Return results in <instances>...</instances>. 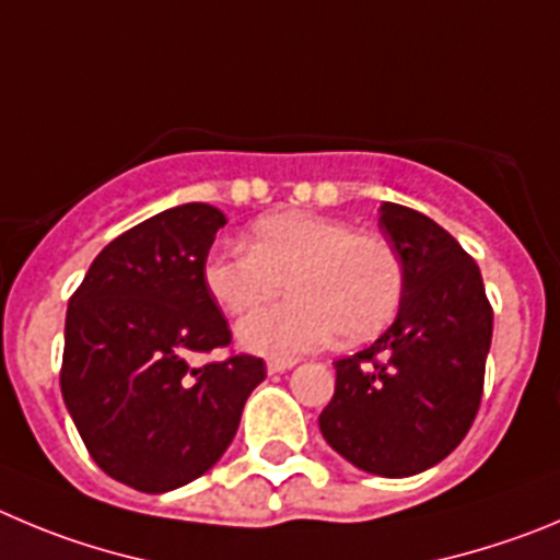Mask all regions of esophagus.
I'll use <instances>...</instances> for the list:
<instances>
[{
    "label": "esophagus",
    "mask_w": 560,
    "mask_h": 560,
    "mask_svg": "<svg viewBox=\"0 0 560 560\" xmlns=\"http://www.w3.org/2000/svg\"><path fill=\"white\" fill-rule=\"evenodd\" d=\"M298 364V359H268V373L270 375H279V373H287V370H292Z\"/></svg>",
    "instance_id": "esophagus-1"
}]
</instances>
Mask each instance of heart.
<instances>
[{
	"label": "heart",
	"mask_w": 560,
	"mask_h": 560,
	"mask_svg": "<svg viewBox=\"0 0 560 560\" xmlns=\"http://www.w3.org/2000/svg\"><path fill=\"white\" fill-rule=\"evenodd\" d=\"M284 279L292 298L237 326L248 351L292 357L337 331L342 342H364L398 315L404 298V265L389 240L317 212L259 218L248 248L223 245L203 259V287L229 315L270 301Z\"/></svg>",
	"instance_id": "b5f03b06"
}]
</instances>
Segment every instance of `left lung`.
Listing matches in <instances>:
<instances>
[{
	"label": "left lung",
	"mask_w": 560,
	"mask_h": 560,
	"mask_svg": "<svg viewBox=\"0 0 560 560\" xmlns=\"http://www.w3.org/2000/svg\"><path fill=\"white\" fill-rule=\"evenodd\" d=\"M378 212L404 265V298L370 348L334 362L337 386L320 431L353 467L409 478L451 456L478 415L492 306L453 234L400 203L384 201Z\"/></svg>",
	"instance_id": "left-lung-1"
}]
</instances>
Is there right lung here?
I'll return each mask as SVG.
<instances>
[{"mask_svg": "<svg viewBox=\"0 0 560 560\" xmlns=\"http://www.w3.org/2000/svg\"><path fill=\"white\" fill-rule=\"evenodd\" d=\"M226 215L182 203L115 237L68 301L60 389L93 462L138 492L201 478L232 445L265 362L248 353L192 368L232 342L203 287Z\"/></svg>", "mask_w": 560, "mask_h": 560, "instance_id": "obj_1", "label": "right lung"}]
</instances>
